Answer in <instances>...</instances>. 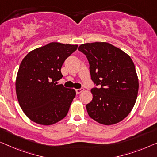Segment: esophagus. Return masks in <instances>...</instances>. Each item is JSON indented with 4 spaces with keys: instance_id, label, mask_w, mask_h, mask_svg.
<instances>
[{
    "instance_id": "esophagus-1",
    "label": "esophagus",
    "mask_w": 157,
    "mask_h": 157,
    "mask_svg": "<svg viewBox=\"0 0 157 157\" xmlns=\"http://www.w3.org/2000/svg\"><path fill=\"white\" fill-rule=\"evenodd\" d=\"M75 91H76V93L78 94L79 93H81V92L83 91V89H82V88H79V89H76Z\"/></svg>"
}]
</instances>
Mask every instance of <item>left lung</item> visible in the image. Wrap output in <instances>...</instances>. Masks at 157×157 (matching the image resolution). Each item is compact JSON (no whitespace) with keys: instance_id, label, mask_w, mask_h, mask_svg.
<instances>
[{"instance_id":"obj_1","label":"left lung","mask_w":157,"mask_h":157,"mask_svg":"<svg viewBox=\"0 0 157 157\" xmlns=\"http://www.w3.org/2000/svg\"><path fill=\"white\" fill-rule=\"evenodd\" d=\"M78 50L87 57L95 85L91 89L92 100L86 105L88 114L101 124L120 122L130 113L137 98L139 81L133 61L108 43L82 44Z\"/></svg>"}]
</instances>
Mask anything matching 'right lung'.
Wrapping results in <instances>:
<instances>
[{
	"label": "right lung",
	"instance_id": "1",
	"mask_svg": "<svg viewBox=\"0 0 157 157\" xmlns=\"http://www.w3.org/2000/svg\"><path fill=\"white\" fill-rule=\"evenodd\" d=\"M78 45L50 43L30 52L22 60L15 90L19 105L33 122L51 125L67 115L75 97L74 89L57 85L61 67Z\"/></svg>",
	"mask_w": 157,
	"mask_h": 157
}]
</instances>
